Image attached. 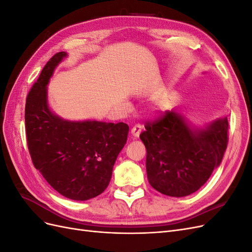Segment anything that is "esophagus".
Here are the masks:
<instances>
[{
    "label": "esophagus",
    "instance_id": "1",
    "mask_svg": "<svg viewBox=\"0 0 252 252\" xmlns=\"http://www.w3.org/2000/svg\"><path fill=\"white\" fill-rule=\"evenodd\" d=\"M141 132H142V126L140 124H136V125H134L132 127L131 134L133 136V139H138L139 136H140V134H141Z\"/></svg>",
    "mask_w": 252,
    "mask_h": 252
}]
</instances>
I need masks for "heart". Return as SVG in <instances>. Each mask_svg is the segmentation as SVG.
Instances as JSON below:
<instances>
[{"instance_id":"b5f03b06","label":"heart","mask_w":252,"mask_h":252,"mask_svg":"<svg viewBox=\"0 0 252 252\" xmlns=\"http://www.w3.org/2000/svg\"><path fill=\"white\" fill-rule=\"evenodd\" d=\"M165 108H166V102L164 100H158L155 105V109L157 111H163Z\"/></svg>"}]
</instances>
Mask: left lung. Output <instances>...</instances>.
Wrapping results in <instances>:
<instances>
[{"label": "left lung", "mask_w": 252, "mask_h": 252, "mask_svg": "<svg viewBox=\"0 0 252 252\" xmlns=\"http://www.w3.org/2000/svg\"><path fill=\"white\" fill-rule=\"evenodd\" d=\"M145 128L140 139L147 150V179L165 195L195 192L222 162L228 142L227 117L195 126L174 108Z\"/></svg>", "instance_id": "left-lung-1"}]
</instances>
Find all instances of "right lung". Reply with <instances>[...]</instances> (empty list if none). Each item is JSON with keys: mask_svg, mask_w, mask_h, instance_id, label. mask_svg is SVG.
<instances>
[{"mask_svg": "<svg viewBox=\"0 0 252 252\" xmlns=\"http://www.w3.org/2000/svg\"><path fill=\"white\" fill-rule=\"evenodd\" d=\"M67 57L65 51L53 56L27 96V144L34 167L53 189L67 199L87 201L107 188L129 127L122 122L70 121L51 110L47 86Z\"/></svg>", "mask_w": 252, "mask_h": 252, "instance_id": "1", "label": "right lung"}]
</instances>
